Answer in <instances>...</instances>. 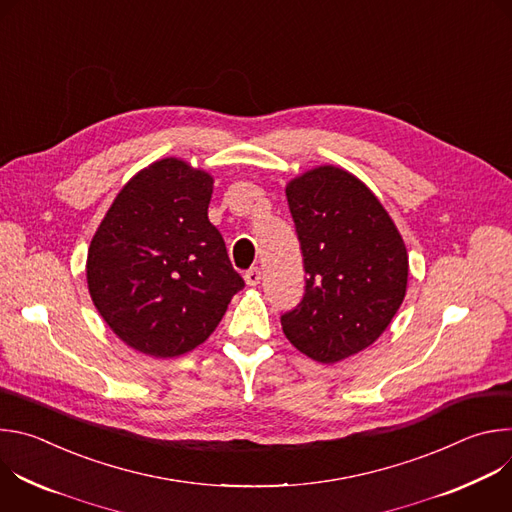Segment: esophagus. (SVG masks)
<instances>
[{"mask_svg": "<svg viewBox=\"0 0 512 512\" xmlns=\"http://www.w3.org/2000/svg\"><path fill=\"white\" fill-rule=\"evenodd\" d=\"M245 283L255 287L261 283V269L259 267H251L247 273H245Z\"/></svg>", "mask_w": 512, "mask_h": 512, "instance_id": "obj_1", "label": "esophagus"}]
</instances>
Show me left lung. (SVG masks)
Masks as SVG:
<instances>
[{
  "label": "left lung",
  "instance_id": "1",
  "mask_svg": "<svg viewBox=\"0 0 512 512\" xmlns=\"http://www.w3.org/2000/svg\"><path fill=\"white\" fill-rule=\"evenodd\" d=\"M306 294L281 316L285 338L322 364L369 348L403 304L409 255L393 218L352 172L324 164L285 184Z\"/></svg>",
  "mask_w": 512,
  "mask_h": 512
}]
</instances>
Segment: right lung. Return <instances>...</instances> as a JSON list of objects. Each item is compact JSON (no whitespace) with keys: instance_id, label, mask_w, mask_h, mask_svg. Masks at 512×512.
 Instances as JSON below:
<instances>
[{"instance_id":"1","label":"right lung","mask_w":512,"mask_h":512,"mask_svg":"<svg viewBox=\"0 0 512 512\" xmlns=\"http://www.w3.org/2000/svg\"><path fill=\"white\" fill-rule=\"evenodd\" d=\"M214 178L182 158L131 176L87 253L91 300L129 348L174 358L202 344L245 285L208 221Z\"/></svg>"}]
</instances>
